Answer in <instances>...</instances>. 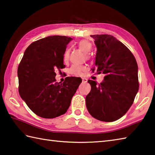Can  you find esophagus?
<instances>
[{
    "instance_id": "obj_1",
    "label": "esophagus",
    "mask_w": 155,
    "mask_h": 155,
    "mask_svg": "<svg viewBox=\"0 0 155 155\" xmlns=\"http://www.w3.org/2000/svg\"><path fill=\"white\" fill-rule=\"evenodd\" d=\"M82 82L83 83H87V79L86 78H82Z\"/></svg>"
}]
</instances>
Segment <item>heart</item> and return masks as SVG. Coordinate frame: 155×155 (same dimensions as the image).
Segmentation results:
<instances>
[{"mask_svg":"<svg viewBox=\"0 0 155 155\" xmlns=\"http://www.w3.org/2000/svg\"><path fill=\"white\" fill-rule=\"evenodd\" d=\"M78 47L83 51L84 53H89L92 49V45L90 42L86 40L81 41L78 43ZM86 57L89 58V55L86 54ZM69 58V49H66L64 53L63 59L64 61H68ZM86 70V66L80 65H73L68 70V72L72 75H81Z\"/></svg>","mask_w":155,"mask_h":155,"instance_id":"heart-1","label":"heart"}]
</instances>
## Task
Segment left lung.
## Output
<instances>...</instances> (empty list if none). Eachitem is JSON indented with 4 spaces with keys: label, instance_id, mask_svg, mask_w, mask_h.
Masks as SVG:
<instances>
[{
    "label": "left lung",
    "instance_id": "left-lung-1",
    "mask_svg": "<svg viewBox=\"0 0 155 155\" xmlns=\"http://www.w3.org/2000/svg\"><path fill=\"white\" fill-rule=\"evenodd\" d=\"M91 37L97 47V72L105 77L100 84L88 81L91 89L86 96V106L95 119L112 122L121 118L134 102L139 89L138 67L130 50L113 36ZM91 70L94 72L95 68Z\"/></svg>",
    "mask_w": 155,
    "mask_h": 155
}]
</instances>
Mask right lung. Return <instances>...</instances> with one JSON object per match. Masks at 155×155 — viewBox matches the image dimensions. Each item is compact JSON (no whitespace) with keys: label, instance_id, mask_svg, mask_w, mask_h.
<instances>
[{"label":"right lung","instance_id":"right-lung-1","mask_svg":"<svg viewBox=\"0 0 155 155\" xmlns=\"http://www.w3.org/2000/svg\"><path fill=\"white\" fill-rule=\"evenodd\" d=\"M72 40L65 36H50L33 42L25 51L18 69L19 93L34 113L53 119L65 114L82 82L79 77H66L56 82L55 71L65 68L63 55Z\"/></svg>","mask_w":155,"mask_h":155}]
</instances>
